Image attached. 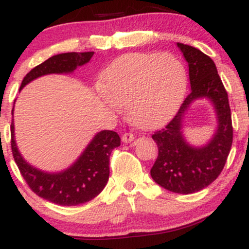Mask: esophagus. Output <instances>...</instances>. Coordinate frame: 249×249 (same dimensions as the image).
Here are the masks:
<instances>
[{
  "label": "esophagus",
  "instance_id": "obj_1",
  "mask_svg": "<svg viewBox=\"0 0 249 249\" xmlns=\"http://www.w3.org/2000/svg\"><path fill=\"white\" fill-rule=\"evenodd\" d=\"M134 139V136L132 133H128V132H126V133H124L122 136V142H125V144H127V142H131Z\"/></svg>",
  "mask_w": 249,
  "mask_h": 249
}]
</instances>
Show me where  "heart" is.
Segmentation results:
<instances>
[{"label":"heart","mask_w":249,"mask_h":249,"mask_svg":"<svg viewBox=\"0 0 249 249\" xmlns=\"http://www.w3.org/2000/svg\"><path fill=\"white\" fill-rule=\"evenodd\" d=\"M187 70L173 53H127L111 63L98 89L111 110L127 107L132 124L152 130L170 121L184 99Z\"/></svg>","instance_id":"obj_1"}]
</instances>
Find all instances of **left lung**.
<instances>
[{
    "label": "left lung",
    "mask_w": 249,
    "mask_h": 249,
    "mask_svg": "<svg viewBox=\"0 0 249 249\" xmlns=\"http://www.w3.org/2000/svg\"><path fill=\"white\" fill-rule=\"evenodd\" d=\"M188 63L191 92L174 118L152 136L158 157L151 168V177L159 186L174 193L191 194L201 191L219 177L233 142L230 103L215 64L196 48L178 43ZM206 98L213 103L218 126L210 142L193 147L183 137V118L190 104Z\"/></svg>",
    "instance_id": "left-lung-1"
}]
</instances>
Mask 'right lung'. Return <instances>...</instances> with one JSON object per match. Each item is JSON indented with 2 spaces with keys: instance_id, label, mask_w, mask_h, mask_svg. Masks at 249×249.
<instances>
[{
  "instance_id": "obj_1",
  "label": "right lung",
  "mask_w": 249,
  "mask_h": 249,
  "mask_svg": "<svg viewBox=\"0 0 249 249\" xmlns=\"http://www.w3.org/2000/svg\"><path fill=\"white\" fill-rule=\"evenodd\" d=\"M92 56V51H89L58 53L50 57L25 75L19 91L38 77L73 72L77 67L87 64ZM11 113H14V108ZM10 131L14 159L31 191L41 198L62 206L84 204L104 190L110 174V154L113 148L121 145V138L115 131H101L71 166L61 172L50 173L34 167L25 160L16 145L14 123H11Z\"/></svg>"
}]
</instances>
